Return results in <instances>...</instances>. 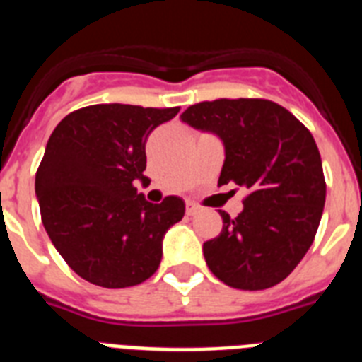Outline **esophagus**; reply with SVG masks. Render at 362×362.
<instances>
[{"label":"esophagus","mask_w":362,"mask_h":362,"mask_svg":"<svg viewBox=\"0 0 362 362\" xmlns=\"http://www.w3.org/2000/svg\"><path fill=\"white\" fill-rule=\"evenodd\" d=\"M197 212H199V206H197L196 203L188 202L187 203V214L188 216H194V214H197Z\"/></svg>","instance_id":"esophagus-1"}]
</instances>
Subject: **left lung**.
Listing matches in <instances>:
<instances>
[{"mask_svg": "<svg viewBox=\"0 0 362 362\" xmlns=\"http://www.w3.org/2000/svg\"><path fill=\"white\" fill-rule=\"evenodd\" d=\"M183 122L223 141L218 187L247 188L243 211L203 243L216 278L236 289L258 291L291 274L311 247L326 202L322 160L310 129L265 98L199 102Z\"/></svg>", "mask_w": 362, "mask_h": 362, "instance_id": "obj_1", "label": "left lung"}]
</instances>
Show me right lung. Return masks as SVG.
Here are the masks:
<instances>
[{
	"label": "right lung",
	"instance_id": "1",
	"mask_svg": "<svg viewBox=\"0 0 362 362\" xmlns=\"http://www.w3.org/2000/svg\"><path fill=\"white\" fill-rule=\"evenodd\" d=\"M177 111L95 104L64 117L49 137L36 172L43 227L71 269L95 286L148 280L166 230L183 219L181 197L153 205L134 185L148 179V135Z\"/></svg>",
	"mask_w": 362,
	"mask_h": 362
}]
</instances>
